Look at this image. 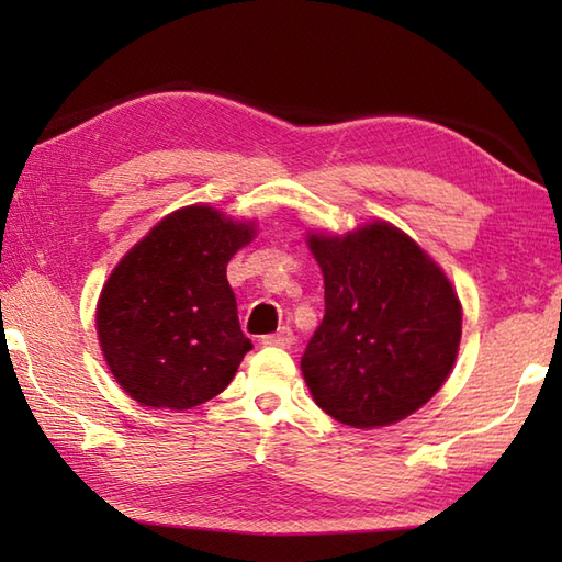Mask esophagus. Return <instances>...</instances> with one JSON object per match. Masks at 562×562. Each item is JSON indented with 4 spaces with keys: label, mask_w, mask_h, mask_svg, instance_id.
I'll return each instance as SVG.
<instances>
[{
    "label": "esophagus",
    "mask_w": 562,
    "mask_h": 562,
    "mask_svg": "<svg viewBox=\"0 0 562 562\" xmlns=\"http://www.w3.org/2000/svg\"><path fill=\"white\" fill-rule=\"evenodd\" d=\"M294 342V333L290 328H282L272 336H262V345H274V348H290Z\"/></svg>",
    "instance_id": "esophagus-1"
}]
</instances>
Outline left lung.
<instances>
[{
	"label": "left lung",
	"instance_id": "1",
	"mask_svg": "<svg viewBox=\"0 0 562 562\" xmlns=\"http://www.w3.org/2000/svg\"><path fill=\"white\" fill-rule=\"evenodd\" d=\"M324 272L326 314L302 372L318 408L350 427L415 413L445 384L461 340L447 274L386 222L348 236H308Z\"/></svg>",
	"mask_w": 562,
	"mask_h": 562
}]
</instances>
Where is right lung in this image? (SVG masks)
Here are the masks:
<instances>
[{
    "instance_id": "right-lung-1",
    "label": "right lung",
    "mask_w": 562,
    "mask_h": 562,
    "mask_svg": "<svg viewBox=\"0 0 562 562\" xmlns=\"http://www.w3.org/2000/svg\"><path fill=\"white\" fill-rule=\"evenodd\" d=\"M254 226L207 205L164 217L105 282L97 328L105 362L130 396L188 411L217 396L254 348L238 326L226 262Z\"/></svg>"
}]
</instances>
